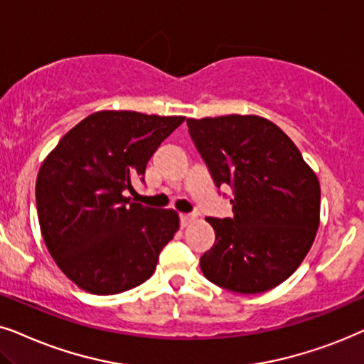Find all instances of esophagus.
Listing matches in <instances>:
<instances>
[{"label": "esophagus", "mask_w": 364, "mask_h": 364, "mask_svg": "<svg viewBox=\"0 0 364 364\" xmlns=\"http://www.w3.org/2000/svg\"><path fill=\"white\" fill-rule=\"evenodd\" d=\"M196 220L195 213H188V215H179V221H181V226L186 228L188 225H191L193 221Z\"/></svg>", "instance_id": "34e87169"}]
</instances>
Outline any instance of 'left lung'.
Returning <instances> with one entry per match:
<instances>
[{
  "mask_svg": "<svg viewBox=\"0 0 364 364\" xmlns=\"http://www.w3.org/2000/svg\"><path fill=\"white\" fill-rule=\"evenodd\" d=\"M190 136L215 185L231 186L232 216L206 218L216 241L201 256L203 274L241 294L287 281L319 226L316 174L287 133L256 114L188 118Z\"/></svg>",
  "mask_w": 364,
  "mask_h": 364,
  "instance_id": "1",
  "label": "left lung"
}]
</instances>
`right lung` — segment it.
Segmentation results:
<instances>
[{
	"instance_id": "obj_1",
	"label": "right lung",
	"mask_w": 364,
	"mask_h": 364,
	"mask_svg": "<svg viewBox=\"0 0 364 364\" xmlns=\"http://www.w3.org/2000/svg\"><path fill=\"white\" fill-rule=\"evenodd\" d=\"M185 116L98 111L43 161L36 208L43 240L63 273L93 294H118L151 278L179 228L174 210L132 203L134 179Z\"/></svg>"
}]
</instances>
